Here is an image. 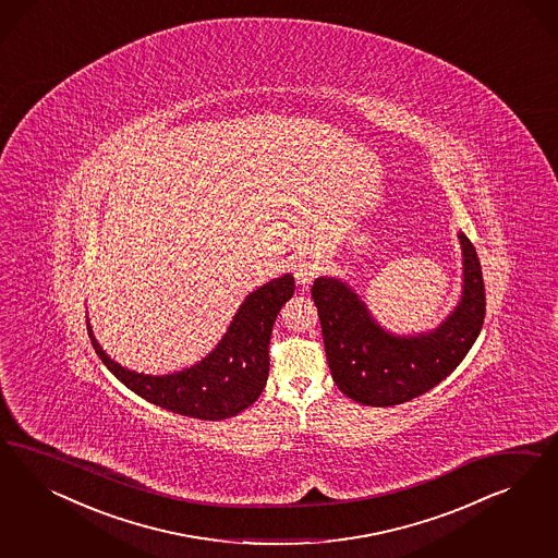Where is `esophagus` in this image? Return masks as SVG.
Wrapping results in <instances>:
<instances>
[{"label":"esophagus","mask_w":558,"mask_h":558,"mask_svg":"<svg viewBox=\"0 0 558 558\" xmlns=\"http://www.w3.org/2000/svg\"><path fill=\"white\" fill-rule=\"evenodd\" d=\"M319 271H322V266L317 259H303L294 266V278L301 287H308L317 278Z\"/></svg>","instance_id":"1"}]
</instances>
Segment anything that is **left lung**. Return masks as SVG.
<instances>
[{
	"label": "left lung",
	"mask_w": 558,
	"mask_h": 558,
	"mask_svg": "<svg viewBox=\"0 0 558 558\" xmlns=\"http://www.w3.org/2000/svg\"><path fill=\"white\" fill-rule=\"evenodd\" d=\"M458 239L464 257L462 301L425 336H390L348 284L336 278L315 280L311 296L322 319L327 364L338 389L355 403H407L452 374L473 348L485 319V284L473 243L464 233Z\"/></svg>",
	"instance_id": "1"
}]
</instances>
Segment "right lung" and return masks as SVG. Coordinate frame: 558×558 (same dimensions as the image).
<instances>
[{"instance_id": "obj_1", "label": "right lung", "mask_w": 558, "mask_h": 558, "mask_svg": "<svg viewBox=\"0 0 558 558\" xmlns=\"http://www.w3.org/2000/svg\"><path fill=\"white\" fill-rule=\"evenodd\" d=\"M292 292L294 278L290 274L257 288L241 304L229 331L203 362L168 376H147L122 368L104 354L85 319L87 336L106 368L145 401L204 422L229 420L254 405L266 387L271 327Z\"/></svg>"}]
</instances>
